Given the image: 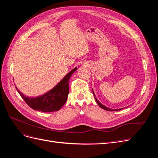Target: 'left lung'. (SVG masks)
Returning <instances> with one entry per match:
<instances>
[{
	"label": "left lung",
	"instance_id": "left-lung-1",
	"mask_svg": "<svg viewBox=\"0 0 158 158\" xmlns=\"http://www.w3.org/2000/svg\"><path fill=\"white\" fill-rule=\"evenodd\" d=\"M92 92H93V94H94V97H95V101H96V102L98 103V104L99 105V106L100 107H102V109H105V110H106V111H119V110H121V109H123V108H121V109H110V108H108V107H106L105 106H103V105H102L101 103H100V102L98 101V99L96 98V97H95V94H94V90H93V89H92Z\"/></svg>",
	"mask_w": 158,
	"mask_h": 158
}]
</instances>
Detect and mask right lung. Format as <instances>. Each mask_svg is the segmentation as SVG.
<instances>
[{
  "instance_id": "1",
  "label": "right lung",
  "mask_w": 158,
  "mask_h": 158,
  "mask_svg": "<svg viewBox=\"0 0 158 158\" xmlns=\"http://www.w3.org/2000/svg\"><path fill=\"white\" fill-rule=\"evenodd\" d=\"M77 70L75 67L62 79L56 86L45 94L36 98L26 96L17 88V91L31 109L42 112L57 111L66 103L69 94V82L74 72Z\"/></svg>"
}]
</instances>
